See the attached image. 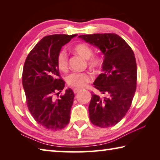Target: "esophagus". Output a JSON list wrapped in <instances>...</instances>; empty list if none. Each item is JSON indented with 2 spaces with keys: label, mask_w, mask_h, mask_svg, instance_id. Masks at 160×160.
Returning a JSON list of instances; mask_svg holds the SVG:
<instances>
[{
  "label": "esophagus",
  "mask_w": 160,
  "mask_h": 160,
  "mask_svg": "<svg viewBox=\"0 0 160 160\" xmlns=\"http://www.w3.org/2000/svg\"><path fill=\"white\" fill-rule=\"evenodd\" d=\"M80 89H78V88H75V89H73V92H74L75 94L78 93V92H80Z\"/></svg>",
  "instance_id": "1"
}]
</instances>
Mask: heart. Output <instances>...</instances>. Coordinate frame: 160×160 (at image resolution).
Wrapping results in <instances>:
<instances>
[{
	"label": "heart",
	"instance_id": "1",
	"mask_svg": "<svg viewBox=\"0 0 160 160\" xmlns=\"http://www.w3.org/2000/svg\"><path fill=\"white\" fill-rule=\"evenodd\" d=\"M72 51L78 55L80 56L84 59L88 60L89 66L92 68H96L100 65V60L97 57L92 56L93 51L90 46L84 43L75 45L72 47ZM57 66L58 69L61 71H66L68 69V57L66 53L61 51L57 56ZM92 75L88 72L78 73L73 72L70 74L66 78V82L69 85L74 88H82L87 85V83L90 82Z\"/></svg>",
	"mask_w": 160,
	"mask_h": 160
}]
</instances>
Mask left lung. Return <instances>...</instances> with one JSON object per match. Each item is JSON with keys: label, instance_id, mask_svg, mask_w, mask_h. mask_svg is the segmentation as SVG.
Masks as SVG:
<instances>
[{"label": "left lung", "instance_id": "obj_1", "mask_svg": "<svg viewBox=\"0 0 160 160\" xmlns=\"http://www.w3.org/2000/svg\"><path fill=\"white\" fill-rule=\"evenodd\" d=\"M101 51L104 55L102 73L94 85L104 97L92 92L89 105L91 122L100 128L117 124L128 112L136 90L137 65L131 48L113 33L78 37Z\"/></svg>", "mask_w": 160, "mask_h": 160}]
</instances>
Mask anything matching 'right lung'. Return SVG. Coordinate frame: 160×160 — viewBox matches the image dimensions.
<instances>
[{
  "mask_svg": "<svg viewBox=\"0 0 160 160\" xmlns=\"http://www.w3.org/2000/svg\"><path fill=\"white\" fill-rule=\"evenodd\" d=\"M77 34L46 36L33 48L26 58L22 85L29 112L37 122L48 130L62 129L70 121L75 94L70 88L63 95L65 82L60 78L57 56L63 46Z\"/></svg>",
  "mask_w": 160,
  "mask_h": 160,
  "instance_id": "1",
  "label": "right lung"
}]
</instances>
